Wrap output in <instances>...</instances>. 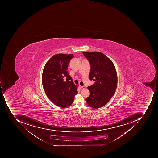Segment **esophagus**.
<instances>
[{"label":"esophagus","instance_id":"obj_1","mask_svg":"<svg viewBox=\"0 0 158 158\" xmlns=\"http://www.w3.org/2000/svg\"><path fill=\"white\" fill-rule=\"evenodd\" d=\"M79 88L80 89H85V86L79 85Z\"/></svg>","mask_w":158,"mask_h":158}]
</instances>
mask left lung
I'll list each match as a JSON object with an SVG mask.
<instances>
[{
    "label": "left lung",
    "mask_w": 158,
    "mask_h": 158,
    "mask_svg": "<svg viewBox=\"0 0 158 158\" xmlns=\"http://www.w3.org/2000/svg\"><path fill=\"white\" fill-rule=\"evenodd\" d=\"M90 63L89 79L95 81L88 87L90 92L86 101L91 107L103 106L114 96L117 85V74L114 63L103 53L99 52H83Z\"/></svg>",
    "instance_id": "8db88e82"
}]
</instances>
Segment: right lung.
Returning <instances> with one entry per match:
<instances>
[{
    "label": "right lung",
    "mask_w": 158,
    "mask_h": 158,
    "mask_svg": "<svg viewBox=\"0 0 158 158\" xmlns=\"http://www.w3.org/2000/svg\"><path fill=\"white\" fill-rule=\"evenodd\" d=\"M73 54L54 55L47 62L42 73V85L48 98L61 108L69 106L77 94V86L74 85L68 74V64Z\"/></svg>",
    "instance_id": "add662e5"
}]
</instances>
